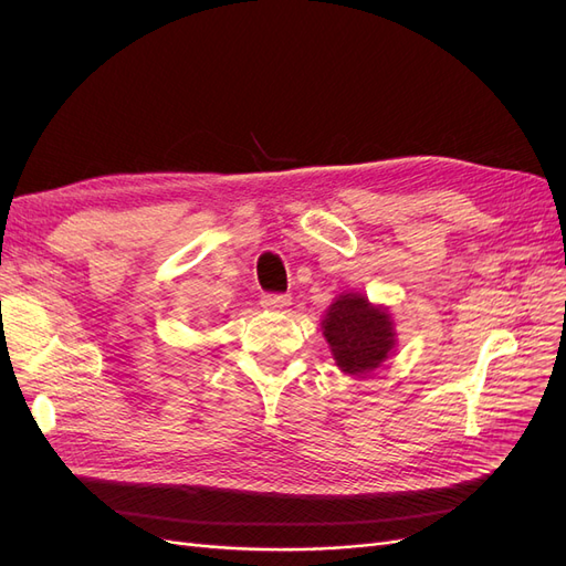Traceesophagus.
<instances>
[{
  "instance_id": "esophagus-1",
  "label": "esophagus",
  "mask_w": 566,
  "mask_h": 566,
  "mask_svg": "<svg viewBox=\"0 0 566 566\" xmlns=\"http://www.w3.org/2000/svg\"><path fill=\"white\" fill-rule=\"evenodd\" d=\"M290 304H293V302H290L287 295H266L262 300V306H264V310H269V312H285Z\"/></svg>"
}]
</instances>
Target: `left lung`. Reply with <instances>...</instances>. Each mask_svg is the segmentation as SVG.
<instances>
[{"instance_id": "obj_1", "label": "left lung", "mask_w": 566, "mask_h": 566, "mask_svg": "<svg viewBox=\"0 0 566 566\" xmlns=\"http://www.w3.org/2000/svg\"><path fill=\"white\" fill-rule=\"evenodd\" d=\"M321 331L335 366L356 378L378 370L397 347V331H394L389 306L373 304L356 290L339 293L331 302L323 312Z\"/></svg>"}]
</instances>
